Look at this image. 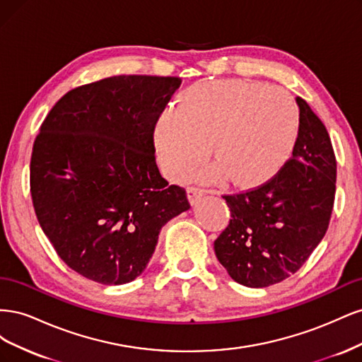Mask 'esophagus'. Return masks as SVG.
Listing matches in <instances>:
<instances>
[{"mask_svg":"<svg viewBox=\"0 0 362 362\" xmlns=\"http://www.w3.org/2000/svg\"><path fill=\"white\" fill-rule=\"evenodd\" d=\"M187 193H189V201H190V204L192 205H196L198 204V201L202 198V196L206 193V190H204V189H199V187H189L187 189Z\"/></svg>","mask_w":362,"mask_h":362,"instance_id":"esophagus-1","label":"esophagus"}]
</instances>
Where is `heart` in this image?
Returning a JSON list of instances; mask_svg holds the SVG:
<instances>
[{
  "mask_svg": "<svg viewBox=\"0 0 362 362\" xmlns=\"http://www.w3.org/2000/svg\"><path fill=\"white\" fill-rule=\"evenodd\" d=\"M293 96L275 86L243 80L193 84L180 104L160 113L154 140L163 169L184 178L211 154L214 164L198 177L252 185L275 173L298 136Z\"/></svg>",
  "mask_w": 362,
  "mask_h": 362,
  "instance_id": "b5f03b06",
  "label": "heart"
}]
</instances>
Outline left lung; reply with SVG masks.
<instances>
[{"label": "left lung", "mask_w": 362, "mask_h": 362, "mask_svg": "<svg viewBox=\"0 0 362 362\" xmlns=\"http://www.w3.org/2000/svg\"><path fill=\"white\" fill-rule=\"evenodd\" d=\"M291 158L257 189L225 194L231 221L214 242L235 282L261 288L298 272L329 226L337 161L329 134L302 98Z\"/></svg>", "instance_id": "8db88e82"}]
</instances>
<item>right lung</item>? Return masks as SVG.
I'll list each match as a JSON object with an SVG mask.
<instances>
[{"label":"right lung","mask_w":362,"mask_h":362,"mask_svg":"<svg viewBox=\"0 0 362 362\" xmlns=\"http://www.w3.org/2000/svg\"><path fill=\"white\" fill-rule=\"evenodd\" d=\"M178 76L117 75L72 89L43 120L30 163L33 206L59 257L84 278L141 275L161 228L190 208L156 163L154 128Z\"/></svg>","instance_id":"1"}]
</instances>
